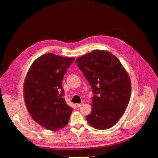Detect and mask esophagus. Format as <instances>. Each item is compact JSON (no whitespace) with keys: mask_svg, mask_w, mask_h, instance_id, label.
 <instances>
[{"mask_svg":"<svg viewBox=\"0 0 158 158\" xmlns=\"http://www.w3.org/2000/svg\"><path fill=\"white\" fill-rule=\"evenodd\" d=\"M83 105V103H78V104H77V106L78 108H79V107Z\"/></svg>","mask_w":158,"mask_h":158,"instance_id":"1","label":"esophagus"}]
</instances>
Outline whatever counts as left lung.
Wrapping results in <instances>:
<instances>
[{
  "label": "left lung",
  "mask_w": 158,
  "mask_h": 158,
  "mask_svg": "<svg viewBox=\"0 0 158 158\" xmlns=\"http://www.w3.org/2000/svg\"><path fill=\"white\" fill-rule=\"evenodd\" d=\"M76 62L94 94L88 122L97 130L111 128L130 102L131 85L127 72L118 59L106 50H94L77 58Z\"/></svg>",
  "instance_id": "1"
}]
</instances>
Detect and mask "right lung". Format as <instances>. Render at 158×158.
<instances>
[{"instance_id":"add662e5","label":"right lung","mask_w":158,"mask_h":158,"mask_svg":"<svg viewBox=\"0 0 158 158\" xmlns=\"http://www.w3.org/2000/svg\"><path fill=\"white\" fill-rule=\"evenodd\" d=\"M75 58L44 54L34 61L23 84V98L32 118L46 129L57 131L69 122L73 109L64 97L62 81Z\"/></svg>"}]
</instances>
